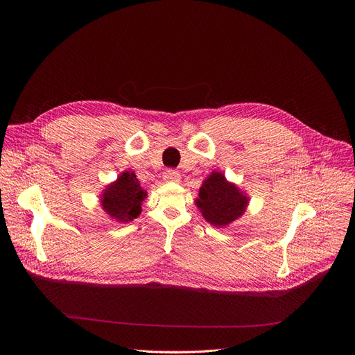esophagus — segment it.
Instances as JSON below:
<instances>
[{"label":"esophagus","instance_id":"1","mask_svg":"<svg viewBox=\"0 0 355 355\" xmlns=\"http://www.w3.org/2000/svg\"><path fill=\"white\" fill-rule=\"evenodd\" d=\"M163 179L168 180V182H179L180 180V175H179V171L168 168V170H166L164 173H163Z\"/></svg>","mask_w":355,"mask_h":355}]
</instances>
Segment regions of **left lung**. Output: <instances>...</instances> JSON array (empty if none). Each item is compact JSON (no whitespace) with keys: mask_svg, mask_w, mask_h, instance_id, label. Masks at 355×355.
<instances>
[{"mask_svg":"<svg viewBox=\"0 0 355 355\" xmlns=\"http://www.w3.org/2000/svg\"><path fill=\"white\" fill-rule=\"evenodd\" d=\"M196 202L207 222L214 227H225L244 213L247 197L222 173L213 171L204 180Z\"/></svg>","mask_w":355,"mask_h":355,"instance_id":"obj_1","label":"left lung"}]
</instances>
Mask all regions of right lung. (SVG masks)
<instances>
[{
    "label": "right lung",
    "mask_w": 355,
    "mask_h": 355,
    "mask_svg": "<svg viewBox=\"0 0 355 355\" xmlns=\"http://www.w3.org/2000/svg\"><path fill=\"white\" fill-rule=\"evenodd\" d=\"M146 192L141 188L136 175L125 171L116 182L105 189L102 196V207L110 216L118 222H130L141 214V204Z\"/></svg>",
    "instance_id": "obj_1"
}]
</instances>
